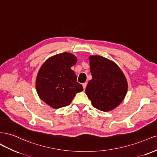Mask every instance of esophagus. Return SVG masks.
<instances>
[{"label": "esophagus", "mask_w": 157, "mask_h": 157, "mask_svg": "<svg viewBox=\"0 0 157 157\" xmlns=\"http://www.w3.org/2000/svg\"><path fill=\"white\" fill-rule=\"evenodd\" d=\"M82 85H83V89L85 90V88H86V86H87V83H83V84H82Z\"/></svg>", "instance_id": "34e87169"}]
</instances>
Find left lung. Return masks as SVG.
Instances as JSON below:
<instances>
[{"label":"left lung","mask_w":157,"mask_h":157,"mask_svg":"<svg viewBox=\"0 0 157 157\" xmlns=\"http://www.w3.org/2000/svg\"><path fill=\"white\" fill-rule=\"evenodd\" d=\"M93 78L85 93L93 107L103 112L112 111L123 102L128 90L127 80L119 66L100 55L89 57Z\"/></svg>","instance_id":"left-lung-1"}]
</instances>
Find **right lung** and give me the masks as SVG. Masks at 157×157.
Returning a JSON list of instances; mask_svg holds the SVG:
<instances>
[{"mask_svg":"<svg viewBox=\"0 0 157 157\" xmlns=\"http://www.w3.org/2000/svg\"><path fill=\"white\" fill-rule=\"evenodd\" d=\"M76 63L74 55L64 52L48 58L40 67L36 79V92L52 108L68 105L75 94L83 90L71 69Z\"/></svg>","mask_w":157,"mask_h":157,"instance_id":"obj_1","label":"right lung"}]
</instances>
